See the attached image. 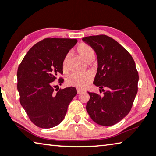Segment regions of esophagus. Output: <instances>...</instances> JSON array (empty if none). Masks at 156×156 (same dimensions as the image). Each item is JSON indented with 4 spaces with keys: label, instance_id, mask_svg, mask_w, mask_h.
I'll list each match as a JSON object with an SVG mask.
<instances>
[{
    "label": "esophagus",
    "instance_id": "34e87169",
    "mask_svg": "<svg viewBox=\"0 0 156 156\" xmlns=\"http://www.w3.org/2000/svg\"><path fill=\"white\" fill-rule=\"evenodd\" d=\"M84 91L83 90H81V89H77V93L78 94H81L82 93V92H83Z\"/></svg>",
    "mask_w": 156,
    "mask_h": 156
}]
</instances>
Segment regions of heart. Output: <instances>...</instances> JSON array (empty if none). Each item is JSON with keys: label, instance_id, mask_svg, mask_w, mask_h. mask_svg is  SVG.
Instances as JSON below:
<instances>
[{"label": "heart", "instance_id": "obj_1", "mask_svg": "<svg viewBox=\"0 0 156 156\" xmlns=\"http://www.w3.org/2000/svg\"><path fill=\"white\" fill-rule=\"evenodd\" d=\"M77 51L80 56L86 62L89 61L91 58L94 57V51L90 46L86 44H81L78 46ZM69 54L66 55L62 62V68L64 71H66L68 67V61H69ZM92 80V75L91 73H73L67 78L66 83L68 86L76 87L77 88L82 89L91 83Z\"/></svg>", "mask_w": 156, "mask_h": 156}]
</instances>
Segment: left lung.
<instances>
[{"mask_svg":"<svg viewBox=\"0 0 156 156\" xmlns=\"http://www.w3.org/2000/svg\"><path fill=\"white\" fill-rule=\"evenodd\" d=\"M94 49L98 68L93 83L107 91L101 97L89 92L86 110L96 123L112 126L121 121L132 109L138 92V73L132 57L123 46L105 35L82 38Z\"/></svg>","mask_w":156,"mask_h":156,"instance_id":"obj_1","label":"left lung"}]
</instances>
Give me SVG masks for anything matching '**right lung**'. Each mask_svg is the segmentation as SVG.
<instances>
[{
	"label": "right lung",
	"mask_w": 156,
	"mask_h": 156,
	"mask_svg": "<svg viewBox=\"0 0 156 156\" xmlns=\"http://www.w3.org/2000/svg\"><path fill=\"white\" fill-rule=\"evenodd\" d=\"M77 40L45 38L27 52L19 65L17 79L20 102L36 126L48 129L64 120L68 106L77 93L74 87L56 93L52 82L63 73L62 62ZM64 80L59 79V83Z\"/></svg>",
	"instance_id": "add662e5"
}]
</instances>
